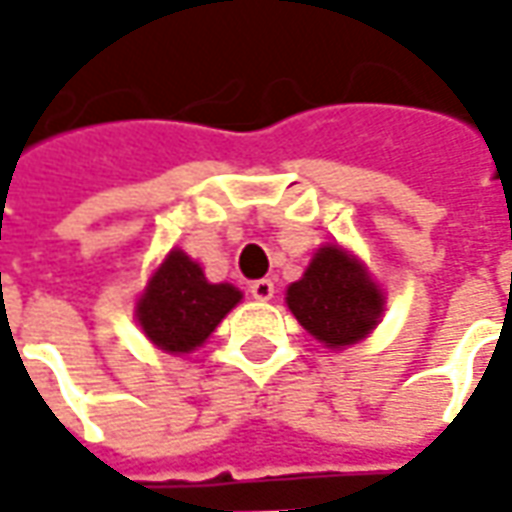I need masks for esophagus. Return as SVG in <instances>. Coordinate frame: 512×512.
<instances>
[{
  "mask_svg": "<svg viewBox=\"0 0 512 512\" xmlns=\"http://www.w3.org/2000/svg\"><path fill=\"white\" fill-rule=\"evenodd\" d=\"M250 293H253V299H259V302H270V299H273V282H270V279H256V282L250 285Z\"/></svg>",
  "mask_w": 512,
  "mask_h": 512,
  "instance_id": "1",
  "label": "esophagus"
}]
</instances>
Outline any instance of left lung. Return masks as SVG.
I'll return each instance as SVG.
<instances>
[{
    "label": "left lung",
    "mask_w": 512,
    "mask_h": 512,
    "mask_svg": "<svg viewBox=\"0 0 512 512\" xmlns=\"http://www.w3.org/2000/svg\"><path fill=\"white\" fill-rule=\"evenodd\" d=\"M382 305V290L339 245L322 247L305 276L287 287V307L307 333L327 347L364 339L379 322Z\"/></svg>",
    "instance_id": "1"
}]
</instances>
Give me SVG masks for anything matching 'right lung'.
Segmentation results:
<instances>
[{
    "instance_id": "1",
    "label": "right lung",
    "mask_w": 512,
    "mask_h": 512,
    "mask_svg": "<svg viewBox=\"0 0 512 512\" xmlns=\"http://www.w3.org/2000/svg\"><path fill=\"white\" fill-rule=\"evenodd\" d=\"M239 299L242 293L236 287L210 285L193 259L182 250H170L136 305V319L156 347L187 353L205 342Z\"/></svg>"
}]
</instances>
